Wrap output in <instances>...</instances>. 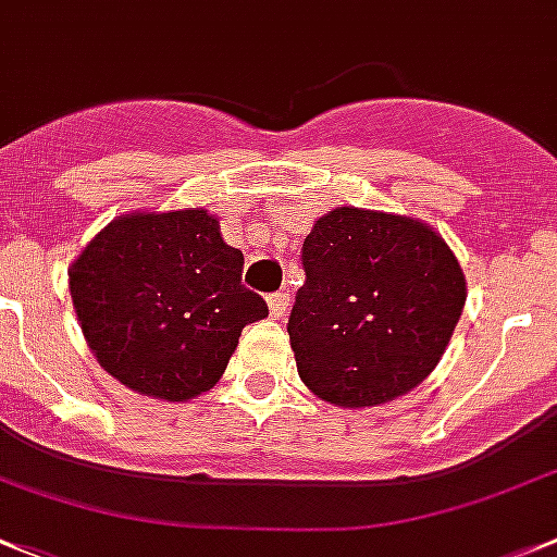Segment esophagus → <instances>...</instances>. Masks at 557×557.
Returning a JSON list of instances; mask_svg holds the SVG:
<instances>
[{
	"label": "esophagus",
	"instance_id": "esophagus-1",
	"mask_svg": "<svg viewBox=\"0 0 557 557\" xmlns=\"http://www.w3.org/2000/svg\"><path fill=\"white\" fill-rule=\"evenodd\" d=\"M268 306H270V314L273 318H284L289 309V295L287 293H273L268 298Z\"/></svg>",
	"mask_w": 557,
	"mask_h": 557
}]
</instances>
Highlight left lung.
I'll return each instance as SVG.
<instances>
[{"mask_svg": "<svg viewBox=\"0 0 557 557\" xmlns=\"http://www.w3.org/2000/svg\"><path fill=\"white\" fill-rule=\"evenodd\" d=\"M289 314L298 375L342 408L389 403L431 375L467 300L450 245L428 223L339 207L300 248Z\"/></svg>", "mask_w": 557, "mask_h": 557, "instance_id": "obj_1", "label": "left lung"}]
</instances>
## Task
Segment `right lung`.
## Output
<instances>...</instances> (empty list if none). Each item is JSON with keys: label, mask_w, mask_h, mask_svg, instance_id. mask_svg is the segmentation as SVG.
<instances>
[{"label": "right lung", "mask_w": 557, "mask_h": 557, "mask_svg": "<svg viewBox=\"0 0 557 557\" xmlns=\"http://www.w3.org/2000/svg\"><path fill=\"white\" fill-rule=\"evenodd\" d=\"M69 287L96 361L160 400L212 389L245 325L268 318L207 209L112 221L71 264Z\"/></svg>", "instance_id": "add662e5"}]
</instances>
